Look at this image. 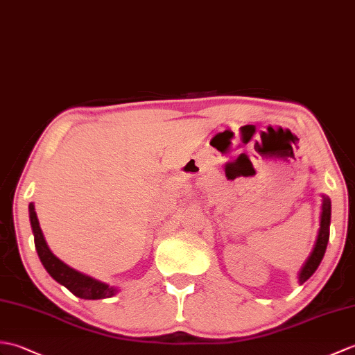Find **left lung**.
<instances>
[{
  "mask_svg": "<svg viewBox=\"0 0 355 355\" xmlns=\"http://www.w3.org/2000/svg\"><path fill=\"white\" fill-rule=\"evenodd\" d=\"M329 219H331V201L328 200L327 196H324V202H322V213H320V228H319V234L316 239L315 248H313L309 260L306 261V265L302 266L300 272V283L302 284L304 282L315 274V270L320 265V261L324 259V254L327 250V243L329 239Z\"/></svg>",
  "mask_w": 355,
  "mask_h": 355,
  "instance_id": "obj_1",
  "label": "left lung"
}]
</instances>
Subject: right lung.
<instances>
[{
	"mask_svg": "<svg viewBox=\"0 0 355 355\" xmlns=\"http://www.w3.org/2000/svg\"><path fill=\"white\" fill-rule=\"evenodd\" d=\"M30 210V222L33 228V234H35V245L36 251L40 261H42L44 268L48 270V274L51 275L57 283L63 284L66 289L72 292L78 298L83 300H103V298H110L118 291L113 289V287L107 286L101 282H96V279L90 278L85 274H80L76 269L69 268L64 265L62 260H59L55 255L49 251L48 245L44 239L42 230L39 227L37 215L35 211V205H28Z\"/></svg>",
	"mask_w": 355,
	"mask_h": 355,
	"instance_id": "obj_1",
	"label": "right lung"
}]
</instances>
